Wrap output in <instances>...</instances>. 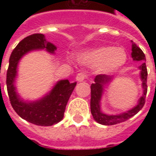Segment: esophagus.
<instances>
[{"label":"esophagus","mask_w":156,"mask_h":156,"mask_svg":"<svg viewBox=\"0 0 156 156\" xmlns=\"http://www.w3.org/2000/svg\"><path fill=\"white\" fill-rule=\"evenodd\" d=\"M87 78V74L84 72H80L76 75V81H83Z\"/></svg>","instance_id":"1"}]
</instances>
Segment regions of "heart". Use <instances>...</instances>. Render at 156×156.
<instances>
[{
    "label": "heart",
    "instance_id": "heart-1",
    "mask_svg": "<svg viewBox=\"0 0 156 156\" xmlns=\"http://www.w3.org/2000/svg\"><path fill=\"white\" fill-rule=\"evenodd\" d=\"M127 53L122 48L101 47L85 53L81 57L87 65H98L100 72L110 74L120 69L127 62Z\"/></svg>",
    "mask_w": 156,
    "mask_h": 156
}]
</instances>
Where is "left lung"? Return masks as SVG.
<instances>
[{"instance_id": "1", "label": "left lung", "mask_w": 156, "mask_h": 156, "mask_svg": "<svg viewBox=\"0 0 156 156\" xmlns=\"http://www.w3.org/2000/svg\"><path fill=\"white\" fill-rule=\"evenodd\" d=\"M131 55L134 61L137 62H145L146 57L144 53L142 52L141 48L134 43L132 45V53ZM139 69L141 70V78L142 80V88H143V95L139 100V103L137 106H135L134 108L131 110L128 111L126 113H123L122 115H108L103 114L101 108H100V101L101 97V94L103 91L104 85L110 81L112 77L107 76L104 75H98L94 78V83L91 84V100H90V109L91 114L93 115L94 119L100 124L102 125H115L118 123L126 122L129 118L134 116L139 111L141 110L145 104V98L147 91V70L146 67V63L142 62L139 66Z\"/></svg>"}]
</instances>
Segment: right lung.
Wrapping results in <instances>:
<instances>
[{"instance_id": "obj_1", "label": "right lung", "mask_w": 156, "mask_h": 156, "mask_svg": "<svg viewBox=\"0 0 156 156\" xmlns=\"http://www.w3.org/2000/svg\"><path fill=\"white\" fill-rule=\"evenodd\" d=\"M41 48L50 53L56 50V47L47 41L42 34H33L20 41L9 58L6 83L10 103L18 115L38 126H52L62 120L66 106L76 82L70 83L69 80L60 81L45 97L28 103L20 100L14 86L19 60L27 52Z\"/></svg>"}]
</instances>
